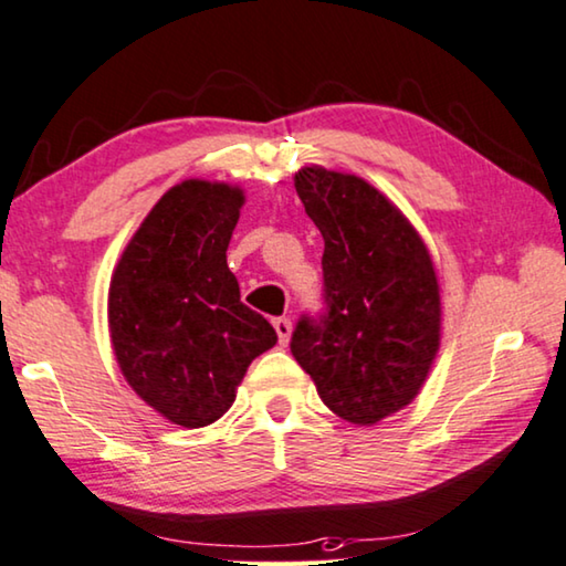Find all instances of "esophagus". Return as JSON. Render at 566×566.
<instances>
[{"mask_svg":"<svg viewBox=\"0 0 566 566\" xmlns=\"http://www.w3.org/2000/svg\"><path fill=\"white\" fill-rule=\"evenodd\" d=\"M272 325H274L276 335H280V343H282V345L290 343V335H292V319H290V317H274V319H272Z\"/></svg>","mask_w":566,"mask_h":566,"instance_id":"34e87169","label":"esophagus"}]
</instances>
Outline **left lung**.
I'll return each mask as SVG.
<instances>
[{"instance_id":"obj_1","label":"left lung","mask_w":566,"mask_h":566,"mask_svg":"<svg viewBox=\"0 0 566 566\" xmlns=\"http://www.w3.org/2000/svg\"><path fill=\"white\" fill-rule=\"evenodd\" d=\"M294 188L323 233V310L290 348L319 399L376 424L415 399L440 348V286L407 218L356 175L305 167Z\"/></svg>"}]
</instances>
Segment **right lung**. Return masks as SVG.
Wrapping results in <instances>:
<instances>
[{"instance_id": "right-lung-1", "label": "right lung", "mask_w": 566, "mask_h": 566, "mask_svg": "<svg viewBox=\"0 0 566 566\" xmlns=\"http://www.w3.org/2000/svg\"><path fill=\"white\" fill-rule=\"evenodd\" d=\"M241 202L223 182L175 185L134 233L108 290L122 374L180 427L223 417L251 360L276 343L226 264Z\"/></svg>"}]
</instances>
